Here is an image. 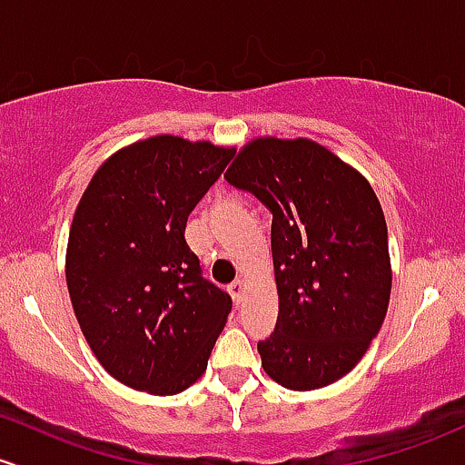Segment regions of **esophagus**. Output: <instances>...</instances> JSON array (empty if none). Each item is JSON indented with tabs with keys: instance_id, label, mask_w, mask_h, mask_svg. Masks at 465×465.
I'll return each instance as SVG.
<instances>
[{
	"instance_id": "esophagus-1",
	"label": "esophagus",
	"mask_w": 465,
	"mask_h": 465,
	"mask_svg": "<svg viewBox=\"0 0 465 465\" xmlns=\"http://www.w3.org/2000/svg\"><path fill=\"white\" fill-rule=\"evenodd\" d=\"M244 287H247V284H244L242 278H236V280H233V282L227 287L229 293H232L233 302H236V304L242 302V298H244Z\"/></svg>"
}]
</instances>
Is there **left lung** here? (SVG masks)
Masks as SVG:
<instances>
[{
    "mask_svg": "<svg viewBox=\"0 0 465 465\" xmlns=\"http://www.w3.org/2000/svg\"><path fill=\"white\" fill-rule=\"evenodd\" d=\"M269 212L278 322L262 369L291 391L344 377L380 333L391 300L389 229L373 187L309 139H256L227 170Z\"/></svg>",
    "mask_w": 465,
    "mask_h": 465,
    "instance_id": "left-lung-1",
    "label": "left lung"
}]
</instances>
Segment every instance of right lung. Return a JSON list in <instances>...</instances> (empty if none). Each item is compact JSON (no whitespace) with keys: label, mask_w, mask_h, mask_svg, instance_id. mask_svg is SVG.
<instances>
[{"label":"right lung","mask_w":465,"mask_h":465,"mask_svg":"<svg viewBox=\"0 0 465 465\" xmlns=\"http://www.w3.org/2000/svg\"><path fill=\"white\" fill-rule=\"evenodd\" d=\"M232 156L209 141L150 136L112 154L76 205L70 300L92 353L130 389L176 395L205 373L232 298L203 278L185 224Z\"/></svg>","instance_id":"add662e5"}]
</instances>
